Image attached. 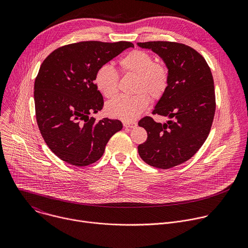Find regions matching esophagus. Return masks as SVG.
<instances>
[{"instance_id":"esophagus-1","label":"esophagus","mask_w":248,"mask_h":248,"mask_svg":"<svg viewBox=\"0 0 248 248\" xmlns=\"http://www.w3.org/2000/svg\"><path fill=\"white\" fill-rule=\"evenodd\" d=\"M137 125L136 123H129V122H124V127H129V128H134Z\"/></svg>"}]
</instances>
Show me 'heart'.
<instances>
[{"instance_id": "b5f03b06", "label": "heart", "mask_w": 248, "mask_h": 248, "mask_svg": "<svg viewBox=\"0 0 248 248\" xmlns=\"http://www.w3.org/2000/svg\"><path fill=\"white\" fill-rule=\"evenodd\" d=\"M124 75L136 78L133 97L120 96L107 106L108 113L115 118L125 122L136 120L149 106L150 98L159 99L166 92L169 85V73L167 67L155 62L154 58L145 51L133 50L124 56L119 62ZM96 88L108 99L118 94L119 76L110 64H103L94 77Z\"/></svg>"}]
</instances>
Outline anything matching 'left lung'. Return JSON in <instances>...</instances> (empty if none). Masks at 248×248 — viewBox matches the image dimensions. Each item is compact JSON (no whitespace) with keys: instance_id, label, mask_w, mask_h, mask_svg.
Wrapping results in <instances>:
<instances>
[{"instance_id":"1","label":"left lung","mask_w":248,"mask_h":248,"mask_svg":"<svg viewBox=\"0 0 248 248\" xmlns=\"http://www.w3.org/2000/svg\"><path fill=\"white\" fill-rule=\"evenodd\" d=\"M137 45L156 53L168 68V88L152 113L170 121L141 119L138 125L147 131V140L137 147L145 163L167 170L189 160L207 139L216 109L214 80L205 59L189 46L168 41Z\"/></svg>"}]
</instances>
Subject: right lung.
Returning <instances> with one entry per match:
<instances>
[{
    "mask_svg": "<svg viewBox=\"0 0 248 248\" xmlns=\"http://www.w3.org/2000/svg\"><path fill=\"white\" fill-rule=\"evenodd\" d=\"M132 43L84 41L52 52L42 62L34 83L35 114L51 151L77 167L98 161L110 138L123 128L119 120L89 117L103 109L94 83L96 70Z\"/></svg>",
    "mask_w": 248,
    "mask_h": 248,
    "instance_id": "right-lung-1",
    "label": "right lung"
}]
</instances>
